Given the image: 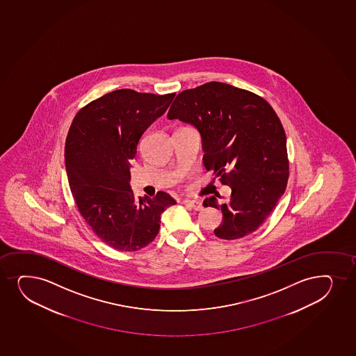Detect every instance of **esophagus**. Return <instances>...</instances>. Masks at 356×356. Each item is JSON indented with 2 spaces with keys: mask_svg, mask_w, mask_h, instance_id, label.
Wrapping results in <instances>:
<instances>
[{
  "mask_svg": "<svg viewBox=\"0 0 356 356\" xmlns=\"http://www.w3.org/2000/svg\"><path fill=\"white\" fill-rule=\"evenodd\" d=\"M184 203L185 204L188 205V207H191L193 210H197V211H200V210L203 209L202 202H200V200H186Z\"/></svg>",
  "mask_w": 356,
  "mask_h": 356,
  "instance_id": "1",
  "label": "esophagus"
}]
</instances>
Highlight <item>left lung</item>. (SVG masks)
Wrapping results in <instances>:
<instances>
[{"label":"left lung","instance_id":"obj_1","mask_svg":"<svg viewBox=\"0 0 356 356\" xmlns=\"http://www.w3.org/2000/svg\"><path fill=\"white\" fill-rule=\"evenodd\" d=\"M168 118L197 128L205 168L232 188L229 200H220L218 195L203 202L221 209L215 235L236 240L255 232L289 180L286 135L270 103L250 91L210 82L178 94Z\"/></svg>","mask_w":356,"mask_h":356}]
</instances>
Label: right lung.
<instances>
[{"label":"right lung","mask_w":356,"mask_h":356,"mask_svg":"<svg viewBox=\"0 0 356 356\" xmlns=\"http://www.w3.org/2000/svg\"><path fill=\"white\" fill-rule=\"evenodd\" d=\"M176 94L111 91L78 111L65 143V166L76 207L104 243L121 252L149 245L161 213L176 204L168 193L135 198L131 161L143 131L168 111Z\"/></svg>","instance_id":"add662e5"}]
</instances>
